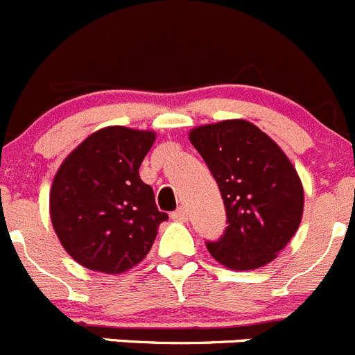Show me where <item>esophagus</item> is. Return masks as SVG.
Here are the masks:
<instances>
[{"label":"esophagus","instance_id":"1","mask_svg":"<svg viewBox=\"0 0 355 355\" xmlns=\"http://www.w3.org/2000/svg\"><path fill=\"white\" fill-rule=\"evenodd\" d=\"M171 218L177 220V223H185V220H187V210H185V208H178V210H175L173 214H171Z\"/></svg>","mask_w":355,"mask_h":355}]
</instances>
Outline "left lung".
<instances>
[{"mask_svg":"<svg viewBox=\"0 0 355 355\" xmlns=\"http://www.w3.org/2000/svg\"><path fill=\"white\" fill-rule=\"evenodd\" d=\"M189 140L214 175L227 215V227L208 252L231 270L270 264L296 234L304 193L284 150L243 119L194 128Z\"/></svg>","mask_w":355,"mask_h":355,"instance_id":"8db88e82","label":"left lung"}]
</instances>
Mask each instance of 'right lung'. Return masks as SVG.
Listing matches in <instances>:
<instances>
[{
  "mask_svg": "<svg viewBox=\"0 0 355 355\" xmlns=\"http://www.w3.org/2000/svg\"><path fill=\"white\" fill-rule=\"evenodd\" d=\"M154 131L108 125L62 161L51 187V220L66 252L92 271L119 275L152 248L168 215L140 178Z\"/></svg>",
  "mask_w": 355,
  "mask_h": 355,
  "instance_id": "right-lung-1",
  "label": "right lung"
}]
</instances>
